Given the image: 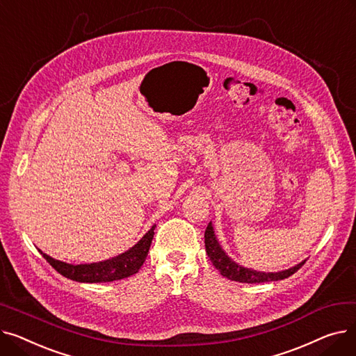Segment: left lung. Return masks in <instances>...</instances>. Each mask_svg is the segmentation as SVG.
<instances>
[{"label":"left lung","instance_id":"left-lung-1","mask_svg":"<svg viewBox=\"0 0 356 356\" xmlns=\"http://www.w3.org/2000/svg\"><path fill=\"white\" fill-rule=\"evenodd\" d=\"M204 247H207V254L212 261L215 268L219 270V273L223 277L239 283L252 284V283H266V282H277V280H284L291 274H294L297 270H300L302 266L306 263V261H303V263L297 264L296 267L280 271V273H259V271L241 267L236 263H234V261L223 252V250L218 244L216 236L213 234L212 223H209L207 231H204Z\"/></svg>","mask_w":356,"mask_h":356}]
</instances>
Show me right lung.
<instances>
[{
    "label": "right lung",
    "mask_w": 356,
    "mask_h": 356,
    "mask_svg": "<svg viewBox=\"0 0 356 356\" xmlns=\"http://www.w3.org/2000/svg\"><path fill=\"white\" fill-rule=\"evenodd\" d=\"M154 228L156 227L149 229L140 239L138 244H136L133 248L118 257L102 261V263L72 266V264H66V263H62V261L54 259L42 251L40 252L56 271L66 278L73 280V282H79V283L115 282V280H121L138 273V270L141 268V266L144 264V261L147 258L149 245H152V241L154 236Z\"/></svg>",
    "instance_id": "obj_1"
}]
</instances>
